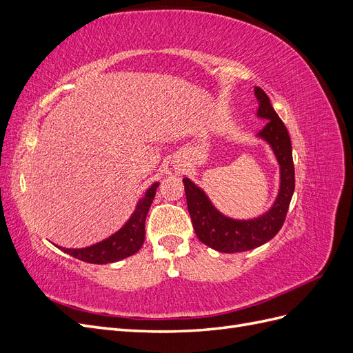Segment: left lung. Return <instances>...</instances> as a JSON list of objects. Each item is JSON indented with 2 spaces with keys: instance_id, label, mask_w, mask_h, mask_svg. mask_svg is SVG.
<instances>
[{
  "instance_id": "1",
  "label": "left lung",
  "mask_w": 353,
  "mask_h": 353,
  "mask_svg": "<svg viewBox=\"0 0 353 353\" xmlns=\"http://www.w3.org/2000/svg\"><path fill=\"white\" fill-rule=\"evenodd\" d=\"M254 95L259 103L258 116L266 121L258 137L263 138L271 145L280 165V191L272 208L254 219H231L215 209L205 191L191 183L188 178L183 179L188 212L199 240L222 253L252 250L274 239L285 221L294 191V165L290 135L274 110L265 91L254 87Z\"/></svg>"
}]
</instances>
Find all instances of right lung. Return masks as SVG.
<instances>
[{
	"instance_id": "obj_1",
	"label": "right lung",
	"mask_w": 353,
	"mask_h": 353,
	"mask_svg": "<svg viewBox=\"0 0 353 353\" xmlns=\"http://www.w3.org/2000/svg\"><path fill=\"white\" fill-rule=\"evenodd\" d=\"M159 183H154L145 191V196L138 201L137 209L132 213L125 225L113 234L112 237L105 239L97 244H92L85 249H61L65 253L73 256L79 261L88 263H113L122 261L128 256H132L141 249L145 236V216L148 208L152 206L153 199L156 196V188Z\"/></svg>"
}]
</instances>
